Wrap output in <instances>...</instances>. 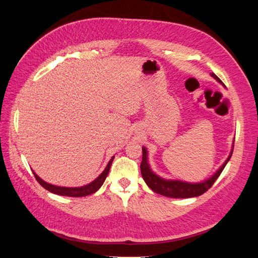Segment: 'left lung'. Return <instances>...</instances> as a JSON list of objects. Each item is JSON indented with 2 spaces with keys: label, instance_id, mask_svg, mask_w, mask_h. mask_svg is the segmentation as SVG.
Returning a JSON list of instances; mask_svg holds the SVG:
<instances>
[{
  "label": "left lung",
  "instance_id": "1",
  "mask_svg": "<svg viewBox=\"0 0 258 258\" xmlns=\"http://www.w3.org/2000/svg\"><path fill=\"white\" fill-rule=\"evenodd\" d=\"M211 76L217 82L225 85L214 75L213 72L211 73ZM142 151H143V157H142V162H141L140 167H141V173L143 175L144 180L146 181L147 185H148V187L151 190H153L155 193H158L162 196H166V197H170V198H191V197H197V196L204 194L206 191H208V189H210L212 187L214 181L217 179V177L220 175V173H222V171L224 170L225 166L227 165L228 161L230 160V158L233 154V150H232V152H231L230 156L228 157V159L226 160V162L209 179L199 182V183H190V182L180 181V180H166V179L159 177L154 172H152V170L150 169L149 164H148V162H147V150L144 148V147H143Z\"/></svg>",
  "mask_w": 258,
  "mask_h": 258
}]
</instances>
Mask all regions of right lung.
Wrapping results in <instances>:
<instances>
[{
  "instance_id": "1",
  "label": "right lung",
  "mask_w": 258,
  "mask_h": 258,
  "mask_svg": "<svg viewBox=\"0 0 258 258\" xmlns=\"http://www.w3.org/2000/svg\"><path fill=\"white\" fill-rule=\"evenodd\" d=\"M114 159V156L110 159V161L108 162L106 168L104 169V171L92 182H90L89 185H86L84 187H79V188H66V187H58V186H54L51 185V183H48L46 181H44L40 176L36 175L33 172V175L35 177V179L39 181L40 185L42 187H44L46 190L50 191L51 193L60 195V196H67V197H84V196H88L91 194H94L95 192H97L101 186L103 185V182L105 181V178L107 177V174L109 172L110 166L112 164V161Z\"/></svg>"
}]
</instances>
